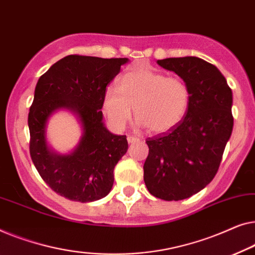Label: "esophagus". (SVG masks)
Masks as SVG:
<instances>
[{"mask_svg": "<svg viewBox=\"0 0 255 255\" xmlns=\"http://www.w3.org/2000/svg\"><path fill=\"white\" fill-rule=\"evenodd\" d=\"M127 141H128V143H136V142L139 141V138L135 137V136H128Z\"/></svg>", "mask_w": 255, "mask_h": 255, "instance_id": "esophagus-1", "label": "esophagus"}]
</instances>
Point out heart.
<instances>
[{"instance_id":"1","label":"heart","mask_w":255,"mask_h":255,"mask_svg":"<svg viewBox=\"0 0 255 255\" xmlns=\"http://www.w3.org/2000/svg\"><path fill=\"white\" fill-rule=\"evenodd\" d=\"M189 106V90L180 77L148 68L125 74L119 89L109 87L103 112L114 130H123L134 107L136 123L153 134H164L181 123Z\"/></svg>"}]
</instances>
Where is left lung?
<instances>
[{
  "mask_svg": "<svg viewBox=\"0 0 255 255\" xmlns=\"http://www.w3.org/2000/svg\"><path fill=\"white\" fill-rule=\"evenodd\" d=\"M157 63L174 71L189 90V106L172 130L146 139L144 182L165 201L187 199L216 175L234 128L232 91L214 64L196 56L168 57Z\"/></svg>",
  "mask_w": 255,
  "mask_h": 255,
  "instance_id": "8db88e82",
  "label": "left lung"
}]
</instances>
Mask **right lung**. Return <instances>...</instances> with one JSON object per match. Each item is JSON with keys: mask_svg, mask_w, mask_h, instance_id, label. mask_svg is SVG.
Returning a JSON list of instances; mask_svg holds the SVG:
<instances>
[{"mask_svg": "<svg viewBox=\"0 0 255 255\" xmlns=\"http://www.w3.org/2000/svg\"><path fill=\"white\" fill-rule=\"evenodd\" d=\"M127 57L102 59L68 55L40 76L28 112L30 155L46 184L57 194L77 202L105 198L112 189L114 167L127 152L126 135H114L103 123V97ZM80 120L81 139L74 152L60 155L49 148L45 126L57 109Z\"/></svg>", "mask_w": 255, "mask_h": 255, "instance_id": "1", "label": "right lung"}]
</instances>
